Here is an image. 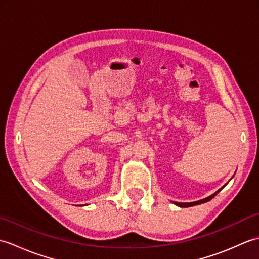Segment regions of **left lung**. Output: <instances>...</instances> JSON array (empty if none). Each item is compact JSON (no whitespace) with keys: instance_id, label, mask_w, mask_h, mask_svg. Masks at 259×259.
Returning a JSON list of instances; mask_svg holds the SVG:
<instances>
[{"instance_id":"obj_1","label":"left lung","mask_w":259,"mask_h":259,"mask_svg":"<svg viewBox=\"0 0 259 259\" xmlns=\"http://www.w3.org/2000/svg\"><path fill=\"white\" fill-rule=\"evenodd\" d=\"M222 189H219V190H217L216 192H214L213 195H211V196H209V197H207V198H205V199H201V200H198V201H195V202H175L176 205L177 206H179V207H191V206H196V205H200V203H203V202H207V201H209V200H211L212 198L216 196L219 191H221Z\"/></svg>"}]
</instances>
